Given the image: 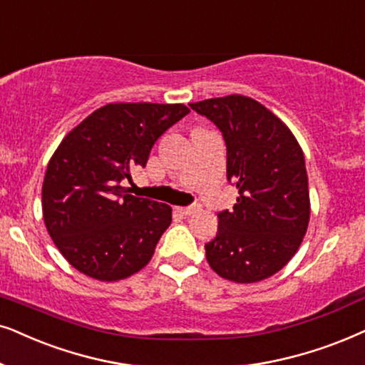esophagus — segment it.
<instances>
[{
    "instance_id": "1",
    "label": "esophagus",
    "mask_w": 365,
    "mask_h": 365,
    "mask_svg": "<svg viewBox=\"0 0 365 365\" xmlns=\"http://www.w3.org/2000/svg\"><path fill=\"white\" fill-rule=\"evenodd\" d=\"M176 210H178L179 215H182V216H191L192 212L200 211V206H187V207H181V206H179V207H176Z\"/></svg>"
}]
</instances>
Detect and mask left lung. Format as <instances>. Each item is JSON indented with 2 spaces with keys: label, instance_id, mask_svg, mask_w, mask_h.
Segmentation results:
<instances>
[{
  "label": "left lung",
  "instance_id": "1",
  "mask_svg": "<svg viewBox=\"0 0 365 365\" xmlns=\"http://www.w3.org/2000/svg\"><path fill=\"white\" fill-rule=\"evenodd\" d=\"M189 106L223 132L226 176L238 189L233 211L217 215L216 238L205 245L207 263L225 280L262 282L290 262L309 228L304 150L285 122L252 97Z\"/></svg>",
  "mask_w": 365,
  "mask_h": 365
}]
</instances>
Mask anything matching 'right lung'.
Wrapping results in <instances>:
<instances>
[{
	"mask_svg": "<svg viewBox=\"0 0 365 365\" xmlns=\"http://www.w3.org/2000/svg\"><path fill=\"white\" fill-rule=\"evenodd\" d=\"M184 103H107L73 127L51 155L41 187L46 231L75 269L101 282L150 262L171 206L127 194L150 149L187 115Z\"/></svg>",
	"mask_w": 365,
	"mask_h": 365,
	"instance_id": "1",
	"label": "right lung"
}]
</instances>
